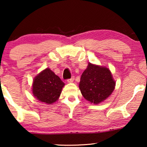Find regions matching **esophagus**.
Returning <instances> with one entry per match:
<instances>
[{
  "mask_svg": "<svg viewBox=\"0 0 147 147\" xmlns=\"http://www.w3.org/2000/svg\"><path fill=\"white\" fill-rule=\"evenodd\" d=\"M74 76H72V77L70 78V79H68L67 81L68 83H71V82H74Z\"/></svg>",
  "mask_w": 147,
  "mask_h": 147,
  "instance_id": "esophagus-1",
  "label": "esophagus"
}]
</instances>
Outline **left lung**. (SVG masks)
I'll list each match as a JSON object with an SVG mask.
<instances>
[{
    "label": "left lung",
    "mask_w": 147,
    "mask_h": 147,
    "mask_svg": "<svg viewBox=\"0 0 147 147\" xmlns=\"http://www.w3.org/2000/svg\"><path fill=\"white\" fill-rule=\"evenodd\" d=\"M115 84L109 69L90 63L81 76L79 87L85 99L98 104L112 93Z\"/></svg>",
    "instance_id": "8db88e82"
}]
</instances>
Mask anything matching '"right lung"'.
<instances>
[{
	"label": "right lung",
	"instance_id": "1",
	"mask_svg": "<svg viewBox=\"0 0 147 147\" xmlns=\"http://www.w3.org/2000/svg\"><path fill=\"white\" fill-rule=\"evenodd\" d=\"M64 85L57 75L47 68L34 79L33 94L39 101L51 104L59 98Z\"/></svg>",
	"mask_w": 147,
	"mask_h": 147
}]
</instances>
